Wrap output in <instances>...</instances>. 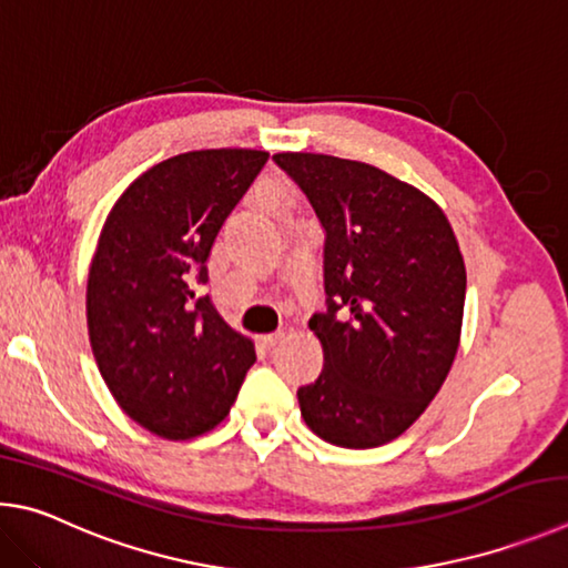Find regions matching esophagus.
Here are the masks:
<instances>
[{
	"instance_id": "34e87169",
	"label": "esophagus",
	"mask_w": 568,
	"mask_h": 568,
	"mask_svg": "<svg viewBox=\"0 0 568 568\" xmlns=\"http://www.w3.org/2000/svg\"><path fill=\"white\" fill-rule=\"evenodd\" d=\"M282 339H284V332H274V334L258 336V344H262V349H274V346Z\"/></svg>"
}]
</instances>
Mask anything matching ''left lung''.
<instances>
[{
  "mask_svg": "<svg viewBox=\"0 0 568 568\" xmlns=\"http://www.w3.org/2000/svg\"><path fill=\"white\" fill-rule=\"evenodd\" d=\"M326 232V312L310 329L324 369L302 386L320 439L374 449L402 436L439 394L462 339L466 268L442 206L372 164L278 152Z\"/></svg>",
  "mask_w": 568,
  "mask_h": 568,
  "instance_id": "1",
  "label": "left lung"
}]
</instances>
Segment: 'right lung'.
I'll return each mask as SVG.
<instances>
[{
    "instance_id": "right-lung-1",
    "label": "right lung",
    "mask_w": 568,
    "mask_h": 568,
    "mask_svg": "<svg viewBox=\"0 0 568 568\" xmlns=\"http://www.w3.org/2000/svg\"><path fill=\"white\" fill-rule=\"evenodd\" d=\"M266 159L258 149L164 159L124 189L99 234L89 344L122 412L162 439H194L224 422L256 362L254 342L196 286L219 229Z\"/></svg>"
}]
</instances>
